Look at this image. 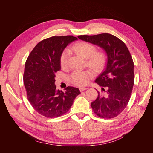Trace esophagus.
<instances>
[{"label": "esophagus", "mask_w": 153, "mask_h": 153, "mask_svg": "<svg viewBox=\"0 0 153 153\" xmlns=\"http://www.w3.org/2000/svg\"><path fill=\"white\" fill-rule=\"evenodd\" d=\"M88 89L87 87H80V88H79V89H80V91L81 92L84 91H85V90H86V89Z\"/></svg>", "instance_id": "34e87169"}]
</instances>
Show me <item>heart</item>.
I'll list each match as a JSON object with an SVG mask.
<instances>
[{
	"label": "heart",
	"mask_w": 153,
	"mask_h": 153,
	"mask_svg": "<svg viewBox=\"0 0 153 153\" xmlns=\"http://www.w3.org/2000/svg\"><path fill=\"white\" fill-rule=\"evenodd\" d=\"M71 50L85 59L87 65L94 71H100L104 68L106 62V55L103 52L96 51V47L92 44L85 41H80L74 45ZM69 55V52L67 49L63 50L60 55L59 63L61 68L67 67ZM93 76L94 73L91 70L75 71L69 75V79L76 85L84 86L89 83Z\"/></svg>",
	"instance_id": "obj_1"
}]
</instances>
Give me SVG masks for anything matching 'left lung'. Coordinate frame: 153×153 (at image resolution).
Wrapping results in <instances>:
<instances>
[{"instance_id": "8db88e82", "label": "left lung", "mask_w": 153, "mask_h": 153, "mask_svg": "<svg viewBox=\"0 0 153 153\" xmlns=\"http://www.w3.org/2000/svg\"><path fill=\"white\" fill-rule=\"evenodd\" d=\"M78 38L99 46L107 55L106 68L95 80L105 93L98 91V97L91 103L92 109L101 118L117 117L127 106L134 84V64L129 51L123 41L110 34Z\"/></svg>"}]
</instances>
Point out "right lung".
Masks as SVG:
<instances>
[{"label": "right lung", "instance_id": "obj_1", "mask_svg": "<svg viewBox=\"0 0 153 153\" xmlns=\"http://www.w3.org/2000/svg\"><path fill=\"white\" fill-rule=\"evenodd\" d=\"M77 39L73 36L45 39L36 45L27 59L24 73L27 96L32 107L43 116H61L80 94L78 88L68 86L63 92L57 90L55 85V73L61 70L60 55L68 44Z\"/></svg>", "mask_w": 153, "mask_h": 153}]
</instances>
